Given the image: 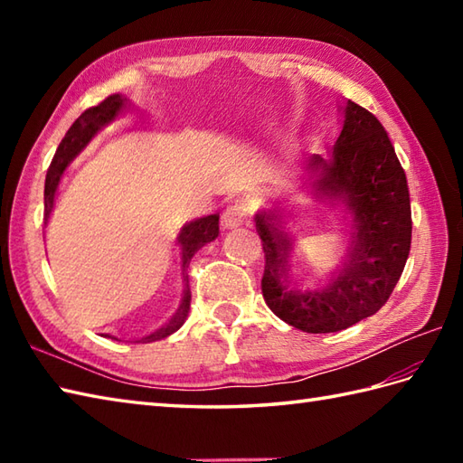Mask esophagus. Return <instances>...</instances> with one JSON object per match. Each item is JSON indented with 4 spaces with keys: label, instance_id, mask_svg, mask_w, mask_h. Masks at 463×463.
Here are the masks:
<instances>
[{
    "label": "esophagus",
    "instance_id": "esophagus-1",
    "mask_svg": "<svg viewBox=\"0 0 463 463\" xmlns=\"http://www.w3.org/2000/svg\"><path fill=\"white\" fill-rule=\"evenodd\" d=\"M247 216H249V206L244 203H237L232 204L231 209H226L222 216V224L226 229H237V226H241L244 221H247Z\"/></svg>",
    "mask_w": 463,
    "mask_h": 463
}]
</instances>
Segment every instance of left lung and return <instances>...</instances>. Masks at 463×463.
Here are the masks:
<instances>
[{
    "mask_svg": "<svg viewBox=\"0 0 463 463\" xmlns=\"http://www.w3.org/2000/svg\"><path fill=\"white\" fill-rule=\"evenodd\" d=\"M312 189L352 214V239L342 269L326 287L300 290L288 280L292 244L282 237L274 214L257 213L262 239V297L290 326L308 334L338 332L376 314L404 272L411 244V209L406 173L382 123L348 101L330 159L307 163Z\"/></svg>",
    "mask_w": 463,
    "mask_h": 463,
    "instance_id": "8db88e82",
    "label": "left lung"
}]
</instances>
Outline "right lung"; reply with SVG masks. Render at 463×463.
I'll return each mask as SVG.
<instances>
[{"label":"right lung","mask_w":463,"mask_h":463,"mask_svg":"<svg viewBox=\"0 0 463 463\" xmlns=\"http://www.w3.org/2000/svg\"><path fill=\"white\" fill-rule=\"evenodd\" d=\"M129 109H131V103L127 101V97L115 93V95L107 97V99L101 101L99 105L90 107V109L83 111L80 119H77L71 127H69V131L63 137V141L59 143V146H57V151L53 155V161H52V165H49L47 176H45V193H43L45 222L49 219V214H52V211H53L57 186H59V181H61V176L69 166V163H71L75 156L80 155L87 145H90V141L93 139L97 131L103 129L105 125H109L121 113L129 111ZM216 237H219V214L203 216V219L191 221V222H186L183 226L179 237H176V241L181 242V249H183L184 290H183L181 307L176 308V312L173 314L171 320L165 324V326H161L159 330H155L153 334H149V336L141 338V342L163 340L166 336H171L173 332H176L183 326L186 317H189V310H191V288H189V274H186V269H189V262L194 257V252L203 249L206 242L214 241ZM113 340H117V338H113Z\"/></svg>","instance_id":"right-lung-1"}]
</instances>
